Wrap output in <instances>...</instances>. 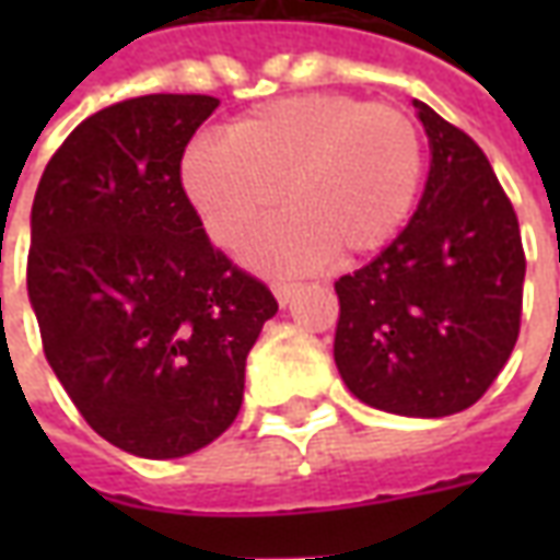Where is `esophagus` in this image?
<instances>
[{
  "label": "esophagus",
  "instance_id": "34e87169",
  "mask_svg": "<svg viewBox=\"0 0 560 560\" xmlns=\"http://www.w3.org/2000/svg\"><path fill=\"white\" fill-rule=\"evenodd\" d=\"M296 291H300V281H272V293H276V300H279L281 305H288L296 296Z\"/></svg>",
  "mask_w": 560,
  "mask_h": 560
}]
</instances>
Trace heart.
<instances>
[{"label":"heart","mask_w":560,"mask_h":560,"mask_svg":"<svg viewBox=\"0 0 560 560\" xmlns=\"http://www.w3.org/2000/svg\"><path fill=\"white\" fill-rule=\"evenodd\" d=\"M422 171L425 147L408 110L305 92L236 116L228 135L191 140L179 179L209 236L228 248L281 195L291 215L257 233L245 255L257 267L303 269L384 248L411 215Z\"/></svg>","instance_id":"1"}]
</instances>
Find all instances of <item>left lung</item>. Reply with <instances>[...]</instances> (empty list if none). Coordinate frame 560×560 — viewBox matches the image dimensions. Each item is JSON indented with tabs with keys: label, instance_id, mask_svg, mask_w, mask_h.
<instances>
[{
	"label": "left lung",
	"instance_id": "1",
	"mask_svg": "<svg viewBox=\"0 0 560 560\" xmlns=\"http://www.w3.org/2000/svg\"><path fill=\"white\" fill-rule=\"evenodd\" d=\"M432 167L408 228L336 281L332 357L353 396L401 417L480 399L516 348L525 252L516 209L462 128L413 102Z\"/></svg>",
	"mask_w": 560,
	"mask_h": 560
}]
</instances>
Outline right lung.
<instances>
[{
    "instance_id": "add662e5",
    "label": "right lung",
    "mask_w": 560,
    "mask_h": 560,
    "mask_svg": "<svg viewBox=\"0 0 560 560\" xmlns=\"http://www.w3.org/2000/svg\"><path fill=\"white\" fill-rule=\"evenodd\" d=\"M212 95H140L83 119L32 203L30 303L47 363L104 441L179 458L231 429L279 303L209 243L179 179Z\"/></svg>"
}]
</instances>
